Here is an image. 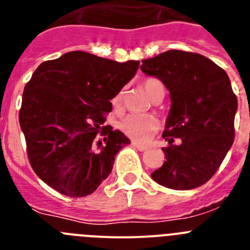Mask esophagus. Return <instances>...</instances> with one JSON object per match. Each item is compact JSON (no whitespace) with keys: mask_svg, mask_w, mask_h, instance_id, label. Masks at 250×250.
Instances as JSON below:
<instances>
[{"mask_svg":"<svg viewBox=\"0 0 250 250\" xmlns=\"http://www.w3.org/2000/svg\"><path fill=\"white\" fill-rule=\"evenodd\" d=\"M131 144H132V146H135L136 149H138V150H140V151H145V150L147 149V146H145V145H141V144H139V143H136V141H132Z\"/></svg>","mask_w":250,"mask_h":250,"instance_id":"obj_1","label":"esophagus"}]
</instances>
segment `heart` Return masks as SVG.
<instances>
[{"label":"heart","mask_w":250,"mask_h":250,"mask_svg":"<svg viewBox=\"0 0 250 250\" xmlns=\"http://www.w3.org/2000/svg\"><path fill=\"white\" fill-rule=\"evenodd\" d=\"M141 86L152 101H158L159 99L164 98L165 86L158 77H147L141 83ZM124 98H125L124 90H119L112 96L111 105L114 106V109L120 110L123 107ZM159 126L160 124L158 119L154 118L152 115H127L120 124L121 131L130 139L139 143L149 141L158 131Z\"/></svg>","instance_id":"heart-1"}]
</instances>
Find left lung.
<instances>
[{
	"label": "left lung",
	"instance_id": "1",
	"mask_svg": "<svg viewBox=\"0 0 250 250\" xmlns=\"http://www.w3.org/2000/svg\"><path fill=\"white\" fill-rule=\"evenodd\" d=\"M140 68L163 81L171 99L163 132L169 144L163 147L167 160L151 178L174 190L205 184L219 169L235 135L238 100L228 75L208 57L180 50L143 60Z\"/></svg>",
	"mask_w": 250,
	"mask_h": 250
}]
</instances>
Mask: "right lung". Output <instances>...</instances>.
<instances>
[{"instance_id":"obj_1","label":"right lung","mask_w":250,"mask_h":250,"mask_svg":"<svg viewBox=\"0 0 250 250\" xmlns=\"http://www.w3.org/2000/svg\"><path fill=\"white\" fill-rule=\"evenodd\" d=\"M139 61L118 62L72 51L42 62L26 83L20 109L30 164L59 193L81 198L110 175L130 140L110 125V100L135 76Z\"/></svg>"}]
</instances>
